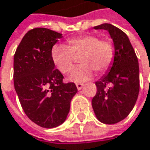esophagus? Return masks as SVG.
Wrapping results in <instances>:
<instances>
[{
	"instance_id": "esophagus-1",
	"label": "esophagus",
	"mask_w": 150,
	"mask_h": 150,
	"mask_svg": "<svg viewBox=\"0 0 150 150\" xmlns=\"http://www.w3.org/2000/svg\"><path fill=\"white\" fill-rule=\"evenodd\" d=\"M82 87H83V84L82 83H76V88H77L78 90H81L82 88Z\"/></svg>"
}]
</instances>
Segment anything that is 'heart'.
Segmentation results:
<instances>
[{"label":"heart","mask_w":150,"mask_h":150,"mask_svg":"<svg viewBox=\"0 0 150 150\" xmlns=\"http://www.w3.org/2000/svg\"><path fill=\"white\" fill-rule=\"evenodd\" d=\"M80 57V67L69 75V80L74 82H82L90 79L94 70L105 72L114 60L112 44L94 35H85L67 40L66 46L56 44L52 47V60L62 74L69 73L75 62V57Z\"/></svg>","instance_id":"heart-1"}]
</instances>
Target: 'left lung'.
<instances>
[{"mask_svg":"<svg viewBox=\"0 0 150 150\" xmlns=\"http://www.w3.org/2000/svg\"><path fill=\"white\" fill-rule=\"evenodd\" d=\"M94 28L108 31L115 55L107 74L96 82L97 92L92 107L101 122L115 124L125 119L136 103L140 88L138 59L129 37L120 28L109 23Z\"/></svg>","mask_w":150,"mask_h":150,"instance_id":"left-lung-1","label":"left lung"}]
</instances>
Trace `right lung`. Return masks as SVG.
<instances>
[{
	"label": "right lung",
	"instance_id": "right-lung-1",
	"mask_svg": "<svg viewBox=\"0 0 150 150\" xmlns=\"http://www.w3.org/2000/svg\"><path fill=\"white\" fill-rule=\"evenodd\" d=\"M61 38L62 34L45 28L31 29L14 56V84L21 105L32 122L46 129L65 122L77 93L74 82H63L52 60V47Z\"/></svg>",
	"mask_w": 150,
	"mask_h": 150
}]
</instances>
